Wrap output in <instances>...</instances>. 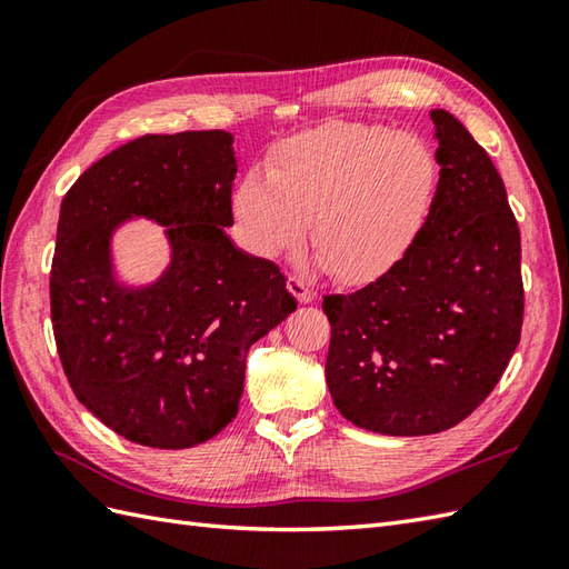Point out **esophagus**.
<instances>
[{"mask_svg":"<svg viewBox=\"0 0 569 569\" xmlns=\"http://www.w3.org/2000/svg\"><path fill=\"white\" fill-rule=\"evenodd\" d=\"M288 291H291V296L298 300V303H312L316 300V293H312V288L303 281V278L298 276H288Z\"/></svg>","mask_w":569,"mask_h":569,"instance_id":"esophagus-1","label":"esophagus"}]
</instances>
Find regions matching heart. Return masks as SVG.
<instances>
[{"label":"heart","instance_id":"1","mask_svg":"<svg viewBox=\"0 0 569 569\" xmlns=\"http://www.w3.org/2000/svg\"><path fill=\"white\" fill-rule=\"evenodd\" d=\"M438 161L426 141L379 124H328L278 147L269 173L249 171L232 196L244 244L263 259L306 237L340 281L386 271L426 222Z\"/></svg>","mask_w":569,"mask_h":569}]
</instances>
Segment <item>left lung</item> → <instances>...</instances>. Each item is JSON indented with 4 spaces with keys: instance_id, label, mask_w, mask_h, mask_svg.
I'll list each match as a JSON object with an SVG mask.
<instances>
[{
    "instance_id": "obj_1",
    "label": "left lung",
    "mask_w": 569,
    "mask_h": 569,
    "mask_svg": "<svg viewBox=\"0 0 569 569\" xmlns=\"http://www.w3.org/2000/svg\"><path fill=\"white\" fill-rule=\"evenodd\" d=\"M438 190L413 244L377 281L325 296V379L357 428L396 438L457 426L521 340V234L503 180L462 122L432 110Z\"/></svg>"
}]
</instances>
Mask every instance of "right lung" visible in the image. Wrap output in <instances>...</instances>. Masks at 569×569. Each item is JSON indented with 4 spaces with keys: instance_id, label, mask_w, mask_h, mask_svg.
Masks as SVG:
<instances>
[{
    "instance_id": "obj_1",
    "label": "right lung",
    "mask_w": 569,
    "mask_h": 569,
    "mask_svg": "<svg viewBox=\"0 0 569 569\" xmlns=\"http://www.w3.org/2000/svg\"><path fill=\"white\" fill-rule=\"evenodd\" d=\"M234 137L147 134L107 153L60 202L51 320L78 401L122 438L186 450L237 416L249 347L296 310L273 261L234 247ZM164 227L167 269L118 278L113 234Z\"/></svg>"
}]
</instances>
